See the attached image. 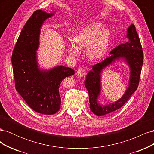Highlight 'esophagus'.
Here are the masks:
<instances>
[{
	"mask_svg": "<svg viewBox=\"0 0 154 154\" xmlns=\"http://www.w3.org/2000/svg\"><path fill=\"white\" fill-rule=\"evenodd\" d=\"M77 74L79 77H85L87 74L86 70L83 68H81L80 69H78V71L77 72Z\"/></svg>",
	"mask_w": 154,
	"mask_h": 154,
	"instance_id": "34e87169",
	"label": "esophagus"
}]
</instances>
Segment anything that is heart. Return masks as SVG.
<instances>
[{
  "label": "heart",
  "instance_id": "1",
  "mask_svg": "<svg viewBox=\"0 0 154 154\" xmlns=\"http://www.w3.org/2000/svg\"><path fill=\"white\" fill-rule=\"evenodd\" d=\"M110 40L109 31L103 28L100 23H94L78 29L74 35V41L69 40L68 50L71 55L77 56L80 54V50L87 49L88 57L97 59L106 53Z\"/></svg>",
  "mask_w": 154,
  "mask_h": 154
}]
</instances>
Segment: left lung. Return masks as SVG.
I'll return each mask as SVG.
<instances>
[{
    "label": "left lung",
    "mask_w": 154,
    "mask_h": 154,
    "mask_svg": "<svg viewBox=\"0 0 154 154\" xmlns=\"http://www.w3.org/2000/svg\"><path fill=\"white\" fill-rule=\"evenodd\" d=\"M127 32V42L119 44L111 51L110 57L103 62L94 65L92 71L88 73L86 77L85 86L88 92L90 108L92 112L97 116H103L120 109L137 88L143 63V51L134 24L128 27ZM122 57L126 60L131 69L129 87L119 100L109 106H101L97 102L100 91V73L102 69L115 59Z\"/></svg>",
    "instance_id": "obj_1"
}]
</instances>
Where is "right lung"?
I'll return each instance as SVG.
<instances>
[{"label":"right lung","instance_id":"right-lung-1","mask_svg":"<svg viewBox=\"0 0 154 154\" xmlns=\"http://www.w3.org/2000/svg\"><path fill=\"white\" fill-rule=\"evenodd\" d=\"M53 15L40 10L32 14L18 36L11 57L17 91L32 110L48 115L57 112L60 108V83L74 74L72 69L64 66L44 72L38 67L36 51L40 27Z\"/></svg>","mask_w":154,"mask_h":154}]
</instances>
